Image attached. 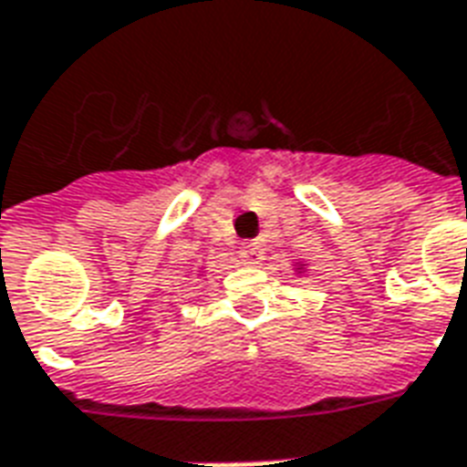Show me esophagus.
<instances>
[{"mask_svg":"<svg viewBox=\"0 0 467 467\" xmlns=\"http://www.w3.org/2000/svg\"><path fill=\"white\" fill-rule=\"evenodd\" d=\"M240 260H243L244 265H260V262L265 260V250H262V244L244 243L243 247H240Z\"/></svg>","mask_w":467,"mask_h":467,"instance_id":"1","label":"esophagus"}]
</instances>
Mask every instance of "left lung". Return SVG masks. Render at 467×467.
Here are the masks:
<instances>
[{
  "label": "left lung",
  "instance_id": "obj_1",
  "mask_svg": "<svg viewBox=\"0 0 467 467\" xmlns=\"http://www.w3.org/2000/svg\"><path fill=\"white\" fill-rule=\"evenodd\" d=\"M296 269H304V265H296Z\"/></svg>",
  "mask_w": 467,
  "mask_h": 467
}]
</instances>
